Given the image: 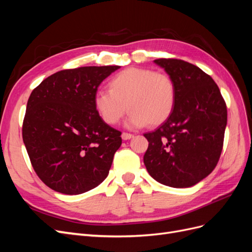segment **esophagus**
I'll return each instance as SVG.
<instances>
[{"label": "esophagus", "mask_w": 252, "mask_h": 252, "mask_svg": "<svg viewBox=\"0 0 252 252\" xmlns=\"http://www.w3.org/2000/svg\"><path fill=\"white\" fill-rule=\"evenodd\" d=\"M133 138V134L131 133H127V132H123L122 133V139H123L124 141H127V140H130Z\"/></svg>", "instance_id": "esophagus-1"}]
</instances>
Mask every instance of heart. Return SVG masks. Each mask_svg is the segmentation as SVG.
<instances>
[{"mask_svg":"<svg viewBox=\"0 0 252 252\" xmlns=\"http://www.w3.org/2000/svg\"><path fill=\"white\" fill-rule=\"evenodd\" d=\"M108 90H98L94 107L108 125H116L129 113L126 125L141 128L158 126L169 119L177 101L173 80L164 72L129 67L108 81Z\"/></svg>","mask_w":252,"mask_h":252,"instance_id":"1","label":"heart"}]
</instances>
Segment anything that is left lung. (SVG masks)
Listing matches in <instances>:
<instances>
[{
	"instance_id": "obj_1",
	"label": "left lung",
	"mask_w": 252,
	"mask_h": 252,
	"mask_svg": "<svg viewBox=\"0 0 252 252\" xmlns=\"http://www.w3.org/2000/svg\"><path fill=\"white\" fill-rule=\"evenodd\" d=\"M177 88L169 119L155 131L144 155L148 173L173 188L191 187L216 168L223 149L227 108L215 81L195 65L178 59H158Z\"/></svg>"
}]
</instances>
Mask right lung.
Wrapping results in <instances>:
<instances>
[{"label": "right lung", "instance_id": "obj_1", "mask_svg": "<svg viewBox=\"0 0 252 252\" xmlns=\"http://www.w3.org/2000/svg\"><path fill=\"white\" fill-rule=\"evenodd\" d=\"M119 68L61 70L30 94L23 141L37 177L55 191L81 194L107 178L122 138L98 116L94 95L100 84Z\"/></svg>", "mask_w": 252, "mask_h": 252}]
</instances>
